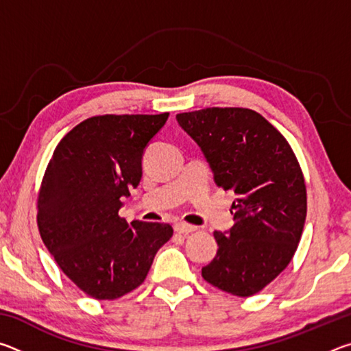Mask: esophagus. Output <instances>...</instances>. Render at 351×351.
I'll return each mask as SVG.
<instances>
[{
  "mask_svg": "<svg viewBox=\"0 0 351 351\" xmlns=\"http://www.w3.org/2000/svg\"><path fill=\"white\" fill-rule=\"evenodd\" d=\"M175 230H176V234L187 235L190 232H193V230H197V226H192V224H187V223H176Z\"/></svg>",
  "mask_w": 351,
  "mask_h": 351,
  "instance_id": "34e87169",
  "label": "esophagus"
}]
</instances>
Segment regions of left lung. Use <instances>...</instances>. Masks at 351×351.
Segmentation results:
<instances>
[{"mask_svg":"<svg viewBox=\"0 0 351 351\" xmlns=\"http://www.w3.org/2000/svg\"><path fill=\"white\" fill-rule=\"evenodd\" d=\"M209 161L213 180L237 195L235 224L213 232L215 258L201 271L207 283L249 297L287 268L306 218V186L283 134L249 108H204L176 114Z\"/></svg>","mask_w":351,"mask_h":351,"instance_id":"obj_1","label":"left lung"}]
</instances>
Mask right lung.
Segmentation results:
<instances>
[{"label":"right lung","instance_id":"add662e5","mask_svg":"<svg viewBox=\"0 0 351 351\" xmlns=\"http://www.w3.org/2000/svg\"><path fill=\"white\" fill-rule=\"evenodd\" d=\"M169 112L93 116L58 142L37 197V224L47 251L77 288L114 300L144 283L158 249L173 235L167 223L119 215L138 187L142 153Z\"/></svg>","mask_w":351,"mask_h":351}]
</instances>
